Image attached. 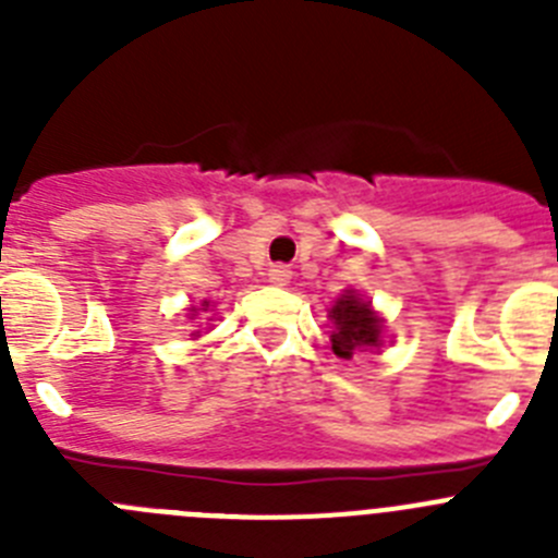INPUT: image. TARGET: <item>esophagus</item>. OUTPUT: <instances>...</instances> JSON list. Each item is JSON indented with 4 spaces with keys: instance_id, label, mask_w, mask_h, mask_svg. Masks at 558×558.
I'll return each instance as SVG.
<instances>
[{
    "instance_id": "1",
    "label": "esophagus",
    "mask_w": 558,
    "mask_h": 558,
    "mask_svg": "<svg viewBox=\"0 0 558 558\" xmlns=\"http://www.w3.org/2000/svg\"><path fill=\"white\" fill-rule=\"evenodd\" d=\"M268 282L270 284H288L290 282V270L284 268V265H274V268L268 270Z\"/></svg>"
}]
</instances>
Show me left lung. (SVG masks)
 <instances>
[{
	"label": "left lung",
	"mask_w": 558,
	"mask_h": 558,
	"mask_svg": "<svg viewBox=\"0 0 558 558\" xmlns=\"http://www.w3.org/2000/svg\"><path fill=\"white\" fill-rule=\"evenodd\" d=\"M335 329L329 335L332 340V352L343 360H352L354 354L363 352L368 347H379V324L377 315L372 313V302H363L357 293L347 290L340 295L335 307L329 310Z\"/></svg>",
	"instance_id": "left-lung-1"
}]
</instances>
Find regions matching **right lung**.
<instances>
[{
	"label": "right lung",
	"mask_w": 558,
	"mask_h": 558,
	"mask_svg": "<svg viewBox=\"0 0 558 558\" xmlns=\"http://www.w3.org/2000/svg\"><path fill=\"white\" fill-rule=\"evenodd\" d=\"M204 307H209V302H204ZM192 313H195V310H192Z\"/></svg>",
	"instance_id": "right-lung-1"
}]
</instances>
